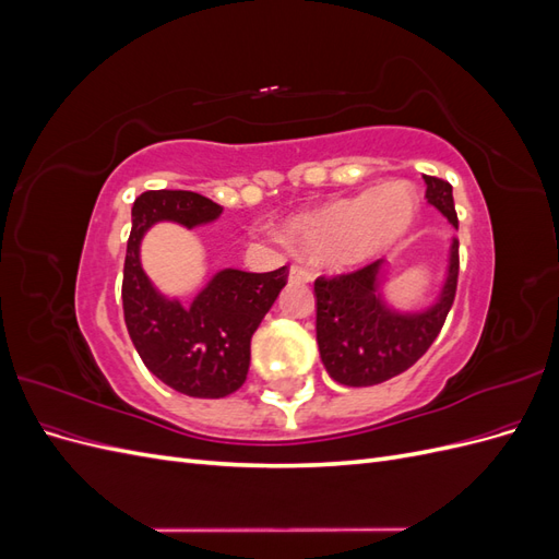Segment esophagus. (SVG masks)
Returning a JSON list of instances; mask_svg holds the SVG:
<instances>
[{"label":"esophagus","instance_id":"34e87169","mask_svg":"<svg viewBox=\"0 0 559 559\" xmlns=\"http://www.w3.org/2000/svg\"><path fill=\"white\" fill-rule=\"evenodd\" d=\"M312 277H314V275H312V270H310L308 265H300V263H294V265H292V273H289V280H292V282H298V284H300V282H312Z\"/></svg>","mask_w":559,"mask_h":559}]
</instances>
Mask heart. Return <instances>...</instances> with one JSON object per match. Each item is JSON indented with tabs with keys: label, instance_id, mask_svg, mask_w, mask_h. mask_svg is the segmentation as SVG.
<instances>
[{
	"label": "heart",
	"instance_id": "b5f03b06",
	"mask_svg": "<svg viewBox=\"0 0 559 559\" xmlns=\"http://www.w3.org/2000/svg\"><path fill=\"white\" fill-rule=\"evenodd\" d=\"M415 216L417 198L411 186L386 183L298 214L286 226V238L310 253L361 263L405 235Z\"/></svg>",
	"mask_w": 559,
	"mask_h": 559
}]
</instances>
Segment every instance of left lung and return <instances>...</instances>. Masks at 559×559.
<instances>
[{
    "instance_id": "1",
    "label": "left lung",
    "mask_w": 559,
    "mask_h": 559,
    "mask_svg": "<svg viewBox=\"0 0 559 559\" xmlns=\"http://www.w3.org/2000/svg\"><path fill=\"white\" fill-rule=\"evenodd\" d=\"M427 200L441 210L452 226L456 210L452 186L445 179L425 177ZM380 261L341 275H319L317 343L329 376L347 386H370L408 370L441 333L454 302L460 277V240H452L450 273L436 306L419 314H399L376 296Z\"/></svg>"
}]
</instances>
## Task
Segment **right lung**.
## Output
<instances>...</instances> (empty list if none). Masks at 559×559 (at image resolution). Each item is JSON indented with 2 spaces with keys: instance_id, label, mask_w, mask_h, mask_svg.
Wrapping results in <instances>:
<instances>
[{
  "instance_id": "1",
  "label": "right lung",
  "mask_w": 559,
  "mask_h": 559,
  "mask_svg": "<svg viewBox=\"0 0 559 559\" xmlns=\"http://www.w3.org/2000/svg\"><path fill=\"white\" fill-rule=\"evenodd\" d=\"M224 212L193 191H146L132 205V230L123 265V317L144 366L167 386L195 399H224L245 384L251 335L273 308L289 267L273 273L224 270L191 308L163 298L140 265L146 228L163 218L198 226Z\"/></svg>"
}]
</instances>
